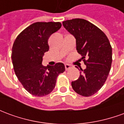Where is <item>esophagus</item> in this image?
Instances as JSON below:
<instances>
[{"label": "esophagus", "instance_id": "esophagus-1", "mask_svg": "<svg viewBox=\"0 0 124 124\" xmlns=\"http://www.w3.org/2000/svg\"><path fill=\"white\" fill-rule=\"evenodd\" d=\"M71 68V66H70V65L69 64H65V70L68 71V70H69V69Z\"/></svg>", "mask_w": 124, "mask_h": 124}]
</instances>
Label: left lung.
<instances>
[{
    "mask_svg": "<svg viewBox=\"0 0 124 124\" xmlns=\"http://www.w3.org/2000/svg\"><path fill=\"white\" fill-rule=\"evenodd\" d=\"M62 24L75 37L77 52L86 66L84 70L80 68V77L72 82V87L81 96H92L104 86L111 69L112 49L109 40L103 31L84 19L68 20Z\"/></svg>",
    "mask_w": 124,
    "mask_h": 124,
    "instance_id": "obj_1",
    "label": "left lung"
}]
</instances>
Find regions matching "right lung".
Returning <instances> with one entry per match:
<instances>
[{"mask_svg":"<svg viewBox=\"0 0 124 124\" xmlns=\"http://www.w3.org/2000/svg\"><path fill=\"white\" fill-rule=\"evenodd\" d=\"M59 22L32 24L18 35L13 44L11 58L18 80L32 95L42 97L54 90L58 76L65 71L61 62L44 66L42 56L48 51L50 36L61 28Z\"/></svg>","mask_w":124,"mask_h":124,"instance_id":"obj_1","label":"right lung"}]
</instances>
